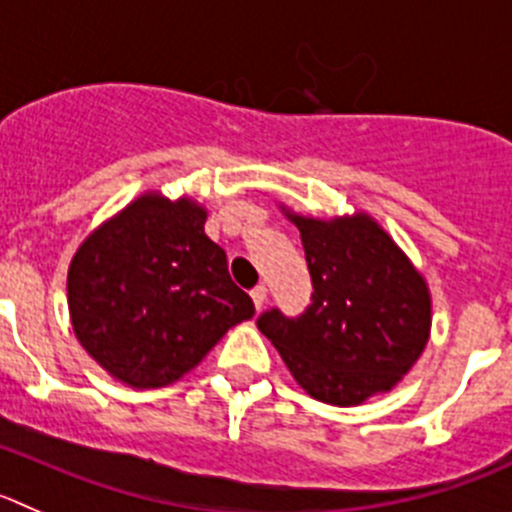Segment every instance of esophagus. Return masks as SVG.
Returning a JSON list of instances; mask_svg holds the SVG:
<instances>
[{"label": "esophagus", "instance_id": "34e87169", "mask_svg": "<svg viewBox=\"0 0 512 512\" xmlns=\"http://www.w3.org/2000/svg\"><path fill=\"white\" fill-rule=\"evenodd\" d=\"M252 303H255L257 310H262V305H265L267 300V288L265 285H257V288H252Z\"/></svg>", "mask_w": 512, "mask_h": 512}]
</instances>
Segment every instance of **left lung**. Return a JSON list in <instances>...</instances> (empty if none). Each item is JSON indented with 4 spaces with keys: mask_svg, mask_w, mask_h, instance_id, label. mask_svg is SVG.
I'll return each mask as SVG.
<instances>
[{
    "mask_svg": "<svg viewBox=\"0 0 512 512\" xmlns=\"http://www.w3.org/2000/svg\"><path fill=\"white\" fill-rule=\"evenodd\" d=\"M280 209L300 229L313 303L298 318L267 310L257 328L313 399L356 407L386 394L429 341L427 280L371 214L321 219Z\"/></svg>",
    "mask_w": 512,
    "mask_h": 512,
    "instance_id": "left-lung-1",
    "label": "left lung"
}]
</instances>
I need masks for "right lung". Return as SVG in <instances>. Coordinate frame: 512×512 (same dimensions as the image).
Wrapping results in <instances>:
<instances>
[{"mask_svg":"<svg viewBox=\"0 0 512 512\" xmlns=\"http://www.w3.org/2000/svg\"><path fill=\"white\" fill-rule=\"evenodd\" d=\"M204 222L207 207L191 197L143 191L98 224L70 260L75 338L131 389L174 384L229 328L255 315Z\"/></svg>","mask_w":512,"mask_h":512,"instance_id":"1","label":"right lung"}]
</instances>
